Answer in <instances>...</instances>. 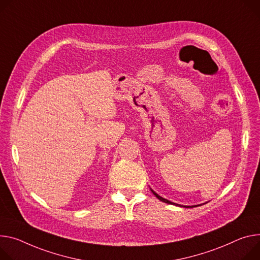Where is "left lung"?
<instances>
[{
  "label": "left lung",
  "instance_id": "obj_1",
  "mask_svg": "<svg viewBox=\"0 0 260 260\" xmlns=\"http://www.w3.org/2000/svg\"><path fill=\"white\" fill-rule=\"evenodd\" d=\"M151 192H152V194L158 199V200H160V201H162V202H165V203H169V204H175V203H173V202H171V201H169V200H167V199H164L162 197H160V196H158L155 192H153L152 190H151ZM175 205H177V204H175ZM186 207H190V206H186ZM192 207H195V206H192Z\"/></svg>",
  "mask_w": 260,
  "mask_h": 260
}]
</instances>
